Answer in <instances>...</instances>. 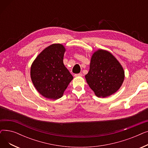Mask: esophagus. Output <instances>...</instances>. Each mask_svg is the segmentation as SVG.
Masks as SVG:
<instances>
[{
	"label": "esophagus",
	"mask_w": 148,
	"mask_h": 148,
	"mask_svg": "<svg viewBox=\"0 0 148 148\" xmlns=\"http://www.w3.org/2000/svg\"><path fill=\"white\" fill-rule=\"evenodd\" d=\"M83 75V74L82 73H79V74H74L75 77H82Z\"/></svg>",
	"instance_id": "obj_1"
}]
</instances>
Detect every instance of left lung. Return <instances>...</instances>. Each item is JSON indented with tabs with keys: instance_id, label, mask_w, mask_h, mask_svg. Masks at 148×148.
I'll use <instances>...</instances> for the list:
<instances>
[{
	"instance_id": "left-lung-1",
	"label": "left lung",
	"mask_w": 148,
	"mask_h": 148,
	"mask_svg": "<svg viewBox=\"0 0 148 148\" xmlns=\"http://www.w3.org/2000/svg\"><path fill=\"white\" fill-rule=\"evenodd\" d=\"M85 78L96 96L106 98L114 94L121 88L125 72L111 53L99 49L92 54L89 71Z\"/></svg>"
}]
</instances>
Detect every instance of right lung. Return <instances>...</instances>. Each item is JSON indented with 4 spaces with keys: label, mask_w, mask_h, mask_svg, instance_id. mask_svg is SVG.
Returning a JSON list of instances; mask_svg holds the SVG:
<instances>
[{
    "label": "right lung",
    "mask_w": 148,
    "mask_h": 148,
    "mask_svg": "<svg viewBox=\"0 0 148 148\" xmlns=\"http://www.w3.org/2000/svg\"><path fill=\"white\" fill-rule=\"evenodd\" d=\"M65 51L63 45L51 44L38 54L31 65V80L38 92L45 98H61L73 79L64 64Z\"/></svg>",
    "instance_id": "right-lung-1"
}]
</instances>
